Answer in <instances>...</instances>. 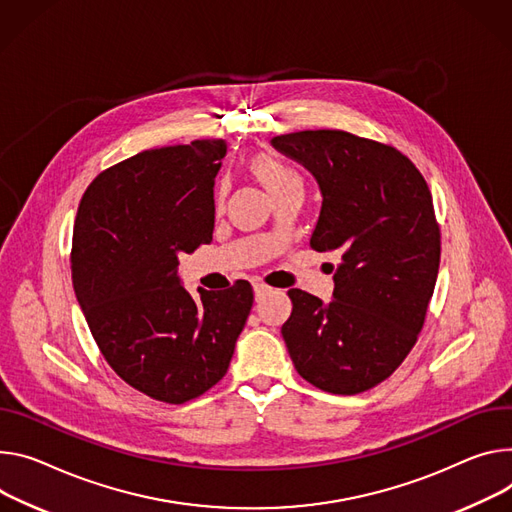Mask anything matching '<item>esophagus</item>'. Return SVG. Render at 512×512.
Listing matches in <instances>:
<instances>
[{
    "label": "esophagus",
    "mask_w": 512,
    "mask_h": 512,
    "mask_svg": "<svg viewBox=\"0 0 512 512\" xmlns=\"http://www.w3.org/2000/svg\"><path fill=\"white\" fill-rule=\"evenodd\" d=\"M253 292H255V300L259 302V300H263V296H267V294L271 292V288L265 286V284H261V282H255V284H253Z\"/></svg>",
    "instance_id": "1"
}]
</instances>
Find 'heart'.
Wrapping results in <instances>:
<instances>
[{
    "label": "heart",
    "mask_w": 512,
    "mask_h": 512,
    "mask_svg": "<svg viewBox=\"0 0 512 512\" xmlns=\"http://www.w3.org/2000/svg\"><path fill=\"white\" fill-rule=\"evenodd\" d=\"M249 169L251 173L263 183V188L271 194L275 190L284 188V185L292 183V181H300V177L290 169L286 167L282 161H277L275 157L271 155H265V153H259V155H253L251 161H249ZM218 202L222 198V190H218Z\"/></svg>",
    "instance_id": "obj_1"
}]
</instances>
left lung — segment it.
Masks as SVG:
<instances>
[{
	"instance_id": "obj_1",
	"label": "left lung",
	"mask_w": 512,
	"mask_h": 512,
	"mask_svg": "<svg viewBox=\"0 0 512 512\" xmlns=\"http://www.w3.org/2000/svg\"><path fill=\"white\" fill-rule=\"evenodd\" d=\"M271 147L316 179L310 247L339 257L333 300L288 292V353L312 386L365 392L392 376L423 329L441 259L429 185L400 151L343 130L273 136Z\"/></svg>"
}]
</instances>
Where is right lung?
Here are the masks:
<instances>
[{"mask_svg": "<svg viewBox=\"0 0 512 512\" xmlns=\"http://www.w3.org/2000/svg\"><path fill=\"white\" fill-rule=\"evenodd\" d=\"M224 155L222 138L138 153L94 179L75 218L73 290L91 335L126 384L169 404L222 380L253 306L245 280L194 298L177 275L181 253L212 241Z\"/></svg>", "mask_w": 512, "mask_h": 512, "instance_id": "add662e5", "label": "right lung"}]
</instances>
